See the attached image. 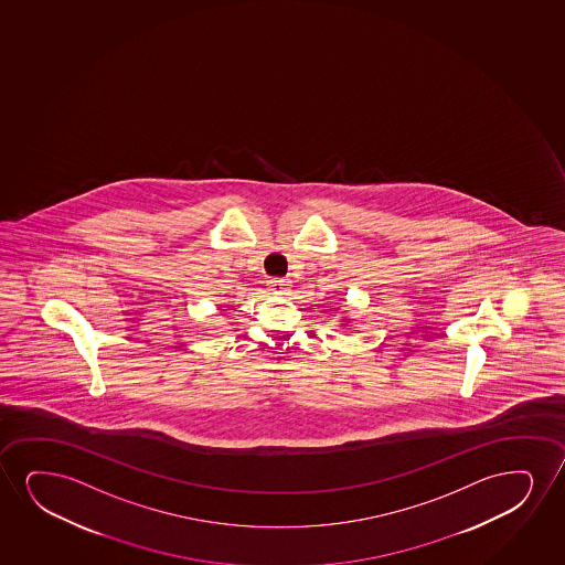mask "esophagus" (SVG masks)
Here are the masks:
<instances>
[{
    "label": "esophagus",
    "instance_id": "1",
    "mask_svg": "<svg viewBox=\"0 0 565 565\" xmlns=\"http://www.w3.org/2000/svg\"><path fill=\"white\" fill-rule=\"evenodd\" d=\"M269 290H271L273 294H286L290 290V280L271 279L269 280Z\"/></svg>",
    "mask_w": 565,
    "mask_h": 565
}]
</instances>
